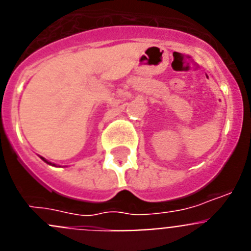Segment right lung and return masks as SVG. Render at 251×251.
I'll return each mask as SVG.
<instances>
[{"instance_id": "obj_1", "label": "right lung", "mask_w": 251, "mask_h": 251, "mask_svg": "<svg viewBox=\"0 0 251 251\" xmlns=\"http://www.w3.org/2000/svg\"><path fill=\"white\" fill-rule=\"evenodd\" d=\"M40 158H41V159H43V161H44V162H46V163H49V165H52V163H51V162H49V161H46V159H45V158H44V157H40ZM52 166H55V165H52Z\"/></svg>"}]
</instances>
